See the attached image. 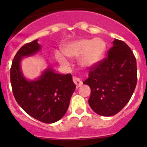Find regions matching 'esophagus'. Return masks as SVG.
Listing matches in <instances>:
<instances>
[{
    "instance_id": "obj_1",
    "label": "esophagus",
    "mask_w": 147,
    "mask_h": 147,
    "mask_svg": "<svg viewBox=\"0 0 147 147\" xmlns=\"http://www.w3.org/2000/svg\"><path fill=\"white\" fill-rule=\"evenodd\" d=\"M72 80H73V82L76 84L77 87H79L82 85V81H81L80 79L79 78H78V77H73V78H72Z\"/></svg>"
}]
</instances>
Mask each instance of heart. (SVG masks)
<instances>
[{"instance_id":"b5f03b06","label":"heart","mask_w":147,"mask_h":147,"mask_svg":"<svg viewBox=\"0 0 147 147\" xmlns=\"http://www.w3.org/2000/svg\"><path fill=\"white\" fill-rule=\"evenodd\" d=\"M107 43L101 38L81 39L67 43L63 47L65 55L69 57H80V63L83 67H90L100 62L104 57ZM55 58L62 65H67V61L62 53H56Z\"/></svg>"}]
</instances>
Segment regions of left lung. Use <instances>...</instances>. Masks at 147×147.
<instances>
[{
	"label": "left lung",
	"instance_id": "left-lung-1",
	"mask_svg": "<svg viewBox=\"0 0 147 147\" xmlns=\"http://www.w3.org/2000/svg\"><path fill=\"white\" fill-rule=\"evenodd\" d=\"M90 107L99 115L109 117L120 112L128 103L137 82V61L130 47L115 39L107 56L89 67Z\"/></svg>",
	"mask_w": 147,
	"mask_h": 147
}]
</instances>
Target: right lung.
Instances as JSON below:
<instances>
[{"label": "right lung", "mask_w": 147, "mask_h": 147, "mask_svg": "<svg viewBox=\"0 0 147 147\" xmlns=\"http://www.w3.org/2000/svg\"><path fill=\"white\" fill-rule=\"evenodd\" d=\"M40 49L38 40L20 47L10 67V83L15 99L23 110L38 121L50 124L60 120L66 113L76 85L71 74L60 75L51 69L45 71L37 80H27L20 70V60Z\"/></svg>", "instance_id": "obj_1"}]
</instances>
